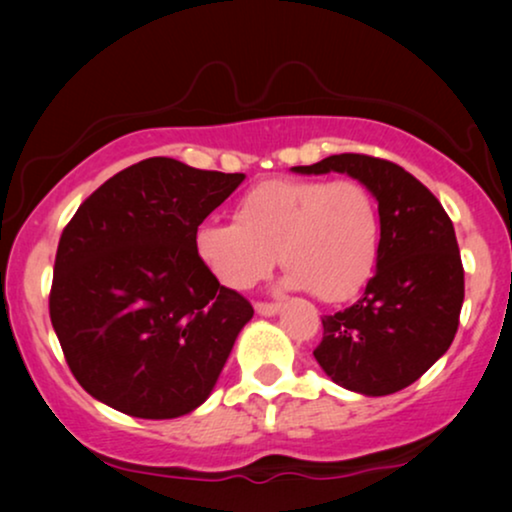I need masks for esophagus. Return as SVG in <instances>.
I'll return each instance as SVG.
<instances>
[{"label": "esophagus", "mask_w": 512, "mask_h": 512, "mask_svg": "<svg viewBox=\"0 0 512 512\" xmlns=\"http://www.w3.org/2000/svg\"><path fill=\"white\" fill-rule=\"evenodd\" d=\"M279 310H282L279 303H256V312L261 314V317H275Z\"/></svg>", "instance_id": "34e87169"}]
</instances>
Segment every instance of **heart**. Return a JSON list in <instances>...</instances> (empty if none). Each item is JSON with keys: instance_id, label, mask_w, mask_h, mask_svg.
I'll use <instances>...</instances> for the list:
<instances>
[{"instance_id": "heart-1", "label": "heart", "mask_w": 512, "mask_h": 512, "mask_svg": "<svg viewBox=\"0 0 512 512\" xmlns=\"http://www.w3.org/2000/svg\"><path fill=\"white\" fill-rule=\"evenodd\" d=\"M195 251L235 291L268 277L279 254L286 284L340 303L373 275L380 209L356 179H268L237 200L235 221L202 223Z\"/></svg>"}]
</instances>
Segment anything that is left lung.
I'll return each mask as SVG.
<instances>
[{
    "label": "left lung",
    "instance_id": "left-lung-1",
    "mask_svg": "<svg viewBox=\"0 0 512 512\" xmlns=\"http://www.w3.org/2000/svg\"><path fill=\"white\" fill-rule=\"evenodd\" d=\"M298 174L342 172L361 181L380 209V254L366 291L347 310L321 319L314 359L356 394H396L419 380L447 349L464 305V265L450 216L401 165L340 153Z\"/></svg>",
    "mask_w": 512,
    "mask_h": 512
}]
</instances>
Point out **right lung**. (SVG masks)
Listing matches in <instances>:
<instances>
[{
	"label": "right lung",
	"mask_w": 512,
	"mask_h": 512,
	"mask_svg": "<svg viewBox=\"0 0 512 512\" xmlns=\"http://www.w3.org/2000/svg\"><path fill=\"white\" fill-rule=\"evenodd\" d=\"M242 181L146 158L62 230L48 310L69 370L97 401L172 419L212 394L254 307L202 263L195 230Z\"/></svg>",
	"instance_id": "right-lung-1"
}]
</instances>
